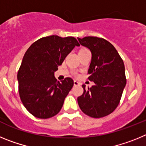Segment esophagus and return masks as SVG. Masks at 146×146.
<instances>
[{
	"instance_id": "1",
	"label": "esophagus",
	"mask_w": 146,
	"mask_h": 146,
	"mask_svg": "<svg viewBox=\"0 0 146 146\" xmlns=\"http://www.w3.org/2000/svg\"><path fill=\"white\" fill-rule=\"evenodd\" d=\"M74 86H80V82H78V81L74 80Z\"/></svg>"
}]
</instances>
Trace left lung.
Segmentation results:
<instances>
[{"label":"left lung","instance_id":"8db88e82","mask_svg":"<svg viewBox=\"0 0 146 146\" xmlns=\"http://www.w3.org/2000/svg\"><path fill=\"white\" fill-rule=\"evenodd\" d=\"M77 39L91 52L88 79L95 83L88 90L82 86L84 91L77 102L88 116H106L118 107L126 86L124 64L116 49L107 40L94 36Z\"/></svg>","mask_w":146,"mask_h":146}]
</instances>
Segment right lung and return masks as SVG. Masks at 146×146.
I'll return each mask as SVG.
<instances>
[{"label":"right lung","instance_id":"obj_1","mask_svg":"<svg viewBox=\"0 0 146 146\" xmlns=\"http://www.w3.org/2000/svg\"><path fill=\"white\" fill-rule=\"evenodd\" d=\"M75 46L80 44L74 37L53 35L37 40L24 55L17 73L19 94L35 117L46 119L60 112L74 81L66 77L60 82L54 73Z\"/></svg>","mask_w":146,"mask_h":146}]
</instances>
